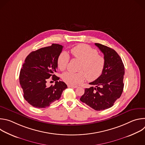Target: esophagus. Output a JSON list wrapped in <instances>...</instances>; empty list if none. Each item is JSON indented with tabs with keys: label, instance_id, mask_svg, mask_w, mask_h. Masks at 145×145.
Masks as SVG:
<instances>
[{
	"label": "esophagus",
	"instance_id": "1",
	"mask_svg": "<svg viewBox=\"0 0 145 145\" xmlns=\"http://www.w3.org/2000/svg\"><path fill=\"white\" fill-rule=\"evenodd\" d=\"M68 87L69 88H76L77 87V86H71V85H68Z\"/></svg>",
	"mask_w": 145,
	"mask_h": 145
}]
</instances>
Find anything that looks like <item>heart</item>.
Wrapping results in <instances>:
<instances>
[{
	"label": "heart",
	"instance_id": "1",
	"mask_svg": "<svg viewBox=\"0 0 145 145\" xmlns=\"http://www.w3.org/2000/svg\"><path fill=\"white\" fill-rule=\"evenodd\" d=\"M74 58L81 61L78 73L68 72L63 74L62 78L67 84L75 86L83 82L85 77L88 81H92L101 74L104 69L105 59L102 56L98 54L97 51L88 45L78 44L71 50ZM69 56L63 52L57 59V66L59 70L64 71L69 62Z\"/></svg>",
	"mask_w": 145,
	"mask_h": 145
}]
</instances>
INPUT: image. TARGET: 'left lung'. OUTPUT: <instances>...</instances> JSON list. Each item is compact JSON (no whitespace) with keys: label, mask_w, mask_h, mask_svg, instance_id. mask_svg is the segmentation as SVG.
I'll return each mask as SVG.
<instances>
[{"label":"left lung","mask_w":145,"mask_h":145,"mask_svg":"<svg viewBox=\"0 0 145 145\" xmlns=\"http://www.w3.org/2000/svg\"><path fill=\"white\" fill-rule=\"evenodd\" d=\"M95 44L104 54V69L99 77L89 83L92 87L86 88L80 99L95 110L102 111L113 106L120 97L124 87L125 67L115 50L100 44Z\"/></svg>","instance_id":"1"}]
</instances>
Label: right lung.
<instances>
[{"label": "right lung", "mask_w": 145, "mask_h": 145, "mask_svg": "<svg viewBox=\"0 0 145 145\" xmlns=\"http://www.w3.org/2000/svg\"><path fill=\"white\" fill-rule=\"evenodd\" d=\"M63 46L53 44L50 46L31 52L26 58L20 69L19 83L24 91L25 99L32 106L42 108L49 107L58 100L67 88L63 81L54 73L57 69V59ZM50 77L56 80L54 86L47 87Z\"/></svg>", "instance_id": "right-lung-1"}]
</instances>
